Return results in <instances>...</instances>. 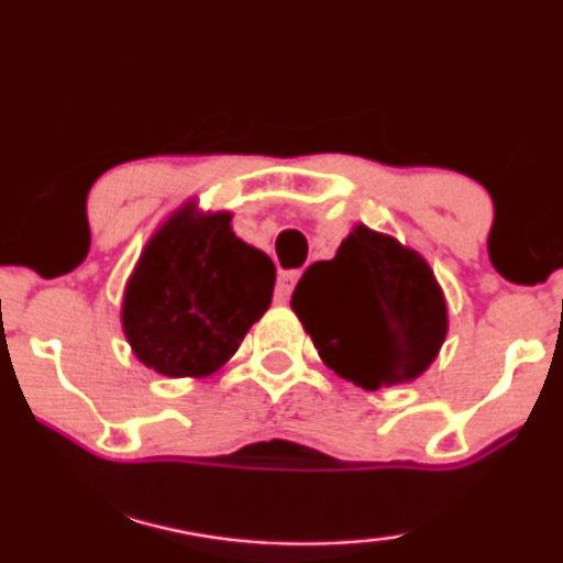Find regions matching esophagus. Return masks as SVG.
Listing matches in <instances>:
<instances>
[{"mask_svg": "<svg viewBox=\"0 0 563 563\" xmlns=\"http://www.w3.org/2000/svg\"><path fill=\"white\" fill-rule=\"evenodd\" d=\"M297 279H299V272H282L279 274V282H276V297H279V302H287Z\"/></svg>", "mask_w": 563, "mask_h": 563, "instance_id": "esophagus-1", "label": "esophagus"}]
</instances>
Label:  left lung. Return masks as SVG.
<instances>
[{
    "label": "left lung",
    "instance_id": "8db88e82",
    "mask_svg": "<svg viewBox=\"0 0 563 563\" xmlns=\"http://www.w3.org/2000/svg\"><path fill=\"white\" fill-rule=\"evenodd\" d=\"M291 310L325 367L364 390L411 383L448 335V302L427 261L364 224L302 274Z\"/></svg>",
    "mask_w": 563,
    "mask_h": 563
}]
</instances>
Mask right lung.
I'll use <instances>...</instances> for the list:
<instances>
[{
  "mask_svg": "<svg viewBox=\"0 0 563 563\" xmlns=\"http://www.w3.org/2000/svg\"><path fill=\"white\" fill-rule=\"evenodd\" d=\"M230 211L186 203L139 255L123 291L121 323L144 367L207 377L243 344L268 310L276 268L230 228Z\"/></svg>",
  "mask_w": 563,
  "mask_h": 563,
  "instance_id": "1",
  "label": "right lung"
}]
</instances>
